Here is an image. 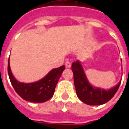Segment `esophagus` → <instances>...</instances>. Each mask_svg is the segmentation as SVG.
Returning a JSON list of instances; mask_svg holds the SVG:
<instances>
[{
	"label": "esophagus",
	"instance_id": "esophagus-1",
	"mask_svg": "<svg viewBox=\"0 0 129 129\" xmlns=\"http://www.w3.org/2000/svg\"><path fill=\"white\" fill-rule=\"evenodd\" d=\"M65 65H66V67L68 68H70L71 67V63H70V62L68 61H67L66 62Z\"/></svg>",
	"mask_w": 129,
	"mask_h": 129
}]
</instances>
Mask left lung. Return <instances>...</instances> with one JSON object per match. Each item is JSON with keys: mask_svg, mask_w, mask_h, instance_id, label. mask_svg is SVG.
<instances>
[{"mask_svg": "<svg viewBox=\"0 0 129 129\" xmlns=\"http://www.w3.org/2000/svg\"><path fill=\"white\" fill-rule=\"evenodd\" d=\"M76 93L79 100L88 105L96 106L108 102L119 88L121 81L110 89H102L92 86L88 80L81 62L76 61L72 63Z\"/></svg>", "mask_w": 129, "mask_h": 129, "instance_id": "1", "label": "left lung"}]
</instances>
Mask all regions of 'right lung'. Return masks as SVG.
Returning a JSON list of instances; mask_svg holds the SVG:
<instances>
[{"label": "right lung", "instance_id": "1", "mask_svg": "<svg viewBox=\"0 0 129 129\" xmlns=\"http://www.w3.org/2000/svg\"><path fill=\"white\" fill-rule=\"evenodd\" d=\"M64 70L65 66L54 68L41 79L26 84L16 79L10 68V59L8 60V75L15 91L24 100L34 103L45 102L53 96L56 84Z\"/></svg>", "mask_w": 129, "mask_h": 129}]
</instances>
